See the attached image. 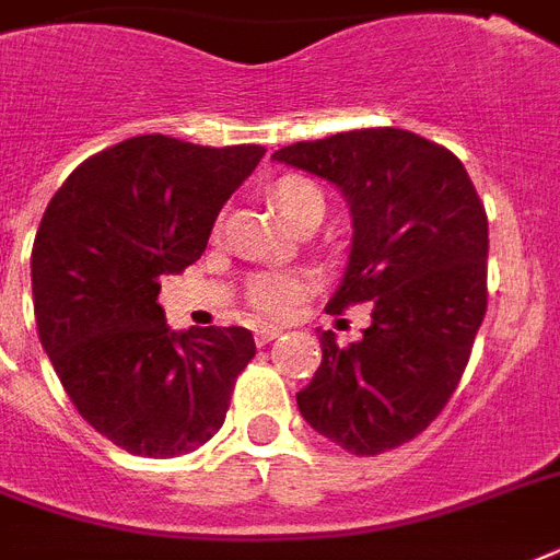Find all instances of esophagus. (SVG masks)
<instances>
[{
    "instance_id": "obj_1",
    "label": "esophagus",
    "mask_w": 560,
    "mask_h": 560,
    "mask_svg": "<svg viewBox=\"0 0 560 560\" xmlns=\"http://www.w3.org/2000/svg\"><path fill=\"white\" fill-rule=\"evenodd\" d=\"M279 334H281L279 325H258V328H255V340L270 342V340H276Z\"/></svg>"
}]
</instances>
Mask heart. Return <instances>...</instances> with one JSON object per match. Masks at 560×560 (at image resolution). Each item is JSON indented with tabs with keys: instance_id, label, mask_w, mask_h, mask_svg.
Here are the masks:
<instances>
[{
	"instance_id": "1",
	"label": "heart",
	"mask_w": 560,
	"mask_h": 560,
	"mask_svg": "<svg viewBox=\"0 0 560 560\" xmlns=\"http://www.w3.org/2000/svg\"><path fill=\"white\" fill-rule=\"evenodd\" d=\"M272 206L296 226L307 214H323L325 197L323 191L302 177H284L270 188ZM314 276L302 270H261L246 281V302L261 316H284L314 290Z\"/></svg>"
}]
</instances>
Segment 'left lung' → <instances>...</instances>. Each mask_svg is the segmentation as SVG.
<instances>
[{
    "label": "left lung",
    "instance_id": "8db88e82",
    "mask_svg": "<svg viewBox=\"0 0 560 560\" xmlns=\"http://www.w3.org/2000/svg\"><path fill=\"white\" fill-rule=\"evenodd\" d=\"M272 160L328 179L351 209V253L328 314L372 302L349 349L323 331V363L296 392L316 433L354 456L400 447L459 386L488 305V218L447 148L369 127L296 142Z\"/></svg>",
    "mask_w": 560,
    "mask_h": 560
}]
</instances>
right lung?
<instances>
[{
	"label": "right lung",
	"mask_w": 560,
	"mask_h": 560,
	"mask_svg": "<svg viewBox=\"0 0 560 560\" xmlns=\"http://www.w3.org/2000/svg\"><path fill=\"white\" fill-rule=\"evenodd\" d=\"M258 144L136 136L95 153L48 202L31 249L39 342L66 395L121 451L171 459L226 418L255 358L246 328L171 331L160 279L209 244L214 218L261 162Z\"/></svg>",
	"instance_id": "right-lung-1"
}]
</instances>
